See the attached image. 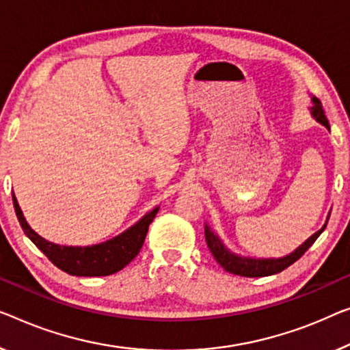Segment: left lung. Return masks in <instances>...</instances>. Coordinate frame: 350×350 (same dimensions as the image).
I'll use <instances>...</instances> for the list:
<instances>
[{"instance_id":"obj_1","label":"left lung","mask_w":350,"mask_h":350,"mask_svg":"<svg viewBox=\"0 0 350 350\" xmlns=\"http://www.w3.org/2000/svg\"><path fill=\"white\" fill-rule=\"evenodd\" d=\"M312 103H314V105L311 107L312 116H314L322 125H325L327 129H330V124H328V121H327L325 111L321 105L319 98L312 97ZM328 218H330V215H328ZM325 226H327V223L319 229V231L312 234L308 241H306L305 243H301L294 253H291V254H288V256L280 258V259H250V258L236 256V254H232L229 250L225 248V245H223L220 239H218L215 234L208 229L207 225L204 229V236H206L207 247H208V250H211L212 256L215 258L217 262L220 264L221 267L226 270V272L234 273V275H241V276H248V278H259V276H269V275L283 272V270L288 269L291 264H294L297 259H300L305 254L306 250H308L311 245L316 242V239L321 236L322 231L325 229Z\"/></svg>"}]
</instances>
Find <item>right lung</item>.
Masks as SVG:
<instances>
[{
  "mask_svg": "<svg viewBox=\"0 0 350 350\" xmlns=\"http://www.w3.org/2000/svg\"><path fill=\"white\" fill-rule=\"evenodd\" d=\"M14 208L17 218L33 243L62 272L75 276H107L124 269L142 250L149 225L157 215L159 207L144 215L137 225L127 229L121 236L111 239L105 243L92 245V247H61V245L46 242L38 236L25 221V217L17 200L12 193Z\"/></svg>",
  "mask_w": 350,
  "mask_h": 350,
  "instance_id": "right-lung-1",
  "label": "right lung"
}]
</instances>
